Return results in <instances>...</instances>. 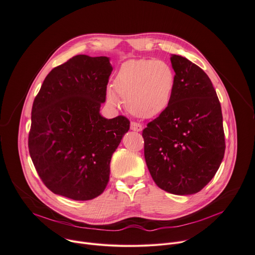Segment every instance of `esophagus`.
Returning a JSON list of instances; mask_svg holds the SVG:
<instances>
[{"label": "esophagus", "mask_w": 255, "mask_h": 255, "mask_svg": "<svg viewBox=\"0 0 255 255\" xmlns=\"http://www.w3.org/2000/svg\"><path fill=\"white\" fill-rule=\"evenodd\" d=\"M130 128H131V130L136 131V132H140V131H142V129H143L141 124H139V123H136V122H132V123H131Z\"/></svg>", "instance_id": "1"}]
</instances>
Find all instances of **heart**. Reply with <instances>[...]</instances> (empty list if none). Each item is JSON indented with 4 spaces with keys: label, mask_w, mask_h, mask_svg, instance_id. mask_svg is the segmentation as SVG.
I'll return each mask as SVG.
<instances>
[{
    "label": "heart",
    "mask_w": 255,
    "mask_h": 255,
    "mask_svg": "<svg viewBox=\"0 0 255 255\" xmlns=\"http://www.w3.org/2000/svg\"><path fill=\"white\" fill-rule=\"evenodd\" d=\"M176 87V72L166 61L131 59L124 62L108 89L107 100L117 106L119 99L126 109L141 119H150L163 114L171 105Z\"/></svg>",
    "instance_id": "b5f03b06"
}]
</instances>
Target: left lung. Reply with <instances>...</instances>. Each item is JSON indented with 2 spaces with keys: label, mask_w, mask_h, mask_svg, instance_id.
I'll use <instances>...</instances> for the list:
<instances>
[{
  "label": "left lung",
  "mask_w": 255,
  "mask_h": 255,
  "mask_svg": "<svg viewBox=\"0 0 255 255\" xmlns=\"http://www.w3.org/2000/svg\"><path fill=\"white\" fill-rule=\"evenodd\" d=\"M171 63L176 72L173 99L142 132L144 157L160 189L190 195L214 178L224 158L222 109L201 68L178 55Z\"/></svg>",
  "instance_id": "left-lung-1"
}]
</instances>
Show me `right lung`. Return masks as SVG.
Listing matches in <instances>:
<instances>
[{
    "label": "right lung",
    "mask_w": 255,
    "mask_h": 255,
    "mask_svg": "<svg viewBox=\"0 0 255 255\" xmlns=\"http://www.w3.org/2000/svg\"><path fill=\"white\" fill-rule=\"evenodd\" d=\"M113 67L108 57L78 55L54 68L34 99L28 147L52 192L74 200L101 195L115 150L130 128L101 115Z\"/></svg>",
    "instance_id": "add662e5"
}]
</instances>
